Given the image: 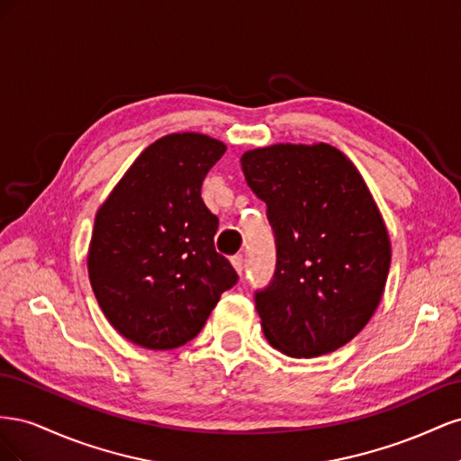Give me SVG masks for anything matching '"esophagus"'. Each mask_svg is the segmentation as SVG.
Wrapping results in <instances>:
<instances>
[{
	"instance_id": "obj_1",
	"label": "esophagus",
	"mask_w": 461,
	"mask_h": 461,
	"mask_svg": "<svg viewBox=\"0 0 461 461\" xmlns=\"http://www.w3.org/2000/svg\"><path fill=\"white\" fill-rule=\"evenodd\" d=\"M230 263H232V267H234L236 271H239V273L244 271V256H242V254L232 256V258H230Z\"/></svg>"
}]
</instances>
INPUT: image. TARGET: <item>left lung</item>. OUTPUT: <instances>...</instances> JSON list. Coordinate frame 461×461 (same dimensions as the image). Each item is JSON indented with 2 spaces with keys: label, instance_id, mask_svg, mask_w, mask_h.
Returning a JSON list of instances; mask_svg holds the SVG:
<instances>
[{
  "label": "left lung",
  "instance_id": "obj_1",
  "mask_svg": "<svg viewBox=\"0 0 461 461\" xmlns=\"http://www.w3.org/2000/svg\"><path fill=\"white\" fill-rule=\"evenodd\" d=\"M267 203L276 267L256 292L265 339L290 357L339 350L383 298L390 239L354 163L329 144H275L240 158Z\"/></svg>",
  "mask_w": 461,
  "mask_h": 461
}]
</instances>
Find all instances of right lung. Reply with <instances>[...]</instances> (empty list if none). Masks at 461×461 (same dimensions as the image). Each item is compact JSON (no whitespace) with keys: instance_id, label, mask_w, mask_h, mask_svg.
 <instances>
[{"instance_id":"1","label":"right lung","mask_w":461,"mask_h":461,"mask_svg":"<svg viewBox=\"0 0 461 461\" xmlns=\"http://www.w3.org/2000/svg\"><path fill=\"white\" fill-rule=\"evenodd\" d=\"M227 146L198 132L148 146L100 205L88 276L113 329L148 350L185 346L239 275L215 252L219 219L202 200Z\"/></svg>"}]
</instances>
